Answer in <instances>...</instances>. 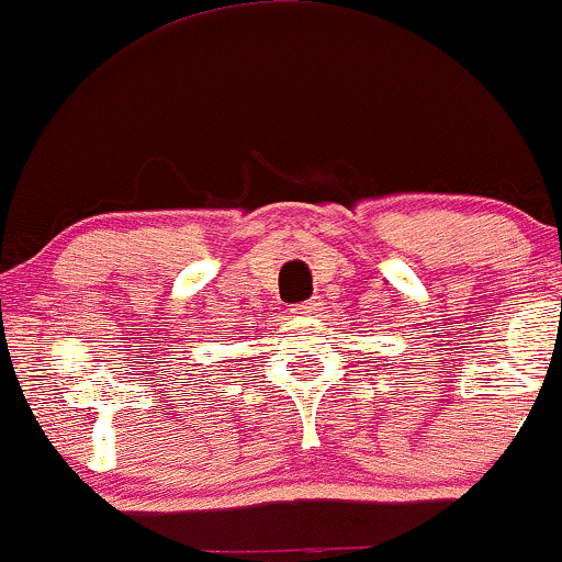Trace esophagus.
<instances>
[{"instance_id": "esophagus-1", "label": "esophagus", "mask_w": 562, "mask_h": 562, "mask_svg": "<svg viewBox=\"0 0 562 562\" xmlns=\"http://www.w3.org/2000/svg\"><path fill=\"white\" fill-rule=\"evenodd\" d=\"M319 306L322 303H317V301H303V303H295L290 312H293L295 317H314V314L319 312Z\"/></svg>"}]
</instances>
